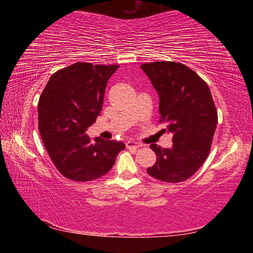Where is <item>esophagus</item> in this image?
I'll use <instances>...</instances> for the list:
<instances>
[{
    "mask_svg": "<svg viewBox=\"0 0 253 253\" xmlns=\"http://www.w3.org/2000/svg\"><path fill=\"white\" fill-rule=\"evenodd\" d=\"M126 146L128 148H138V147H140V144L135 142V140L130 139V140H127V142H126Z\"/></svg>",
    "mask_w": 253,
    "mask_h": 253,
    "instance_id": "1",
    "label": "esophagus"
}]
</instances>
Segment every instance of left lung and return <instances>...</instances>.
Instances as JSON below:
<instances>
[{"label":"left lung","mask_w":253,"mask_h":253,"mask_svg":"<svg viewBox=\"0 0 253 253\" xmlns=\"http://www.w3.org/2000/svg\"><path fill=\"white\" fill-rule=\"evenodd\" d=\"M160 97V122L173 134L170 148L152 144L155 164L147 169L152 177L178 183L196 173L211 149L217 113L205 81L190 68L175 61L140 66Z\"/></svg>","instance_id":"8db88e82"}]
</instances>
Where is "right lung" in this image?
Returning a JSON list of instances; mask_svg holds the SVG:
<instances>
[{"instance_id": "add662e5", "label": "right lung", "mask_w": 253, "mask_h": 253, "mask_svg": "<svg viewBox=\"0 0 253 253\" xmlns=\"http://www.w3.org/2000/svg\"><path fill=\"white\" fill-rule=\"evenodd\" d=\"M119 66L77 62L50 77L38 105L39 131L53 164L76 182L93 181L113 168L125 144L84 134L104 104L107 81Z\"/></svg>"}]
</instances>
